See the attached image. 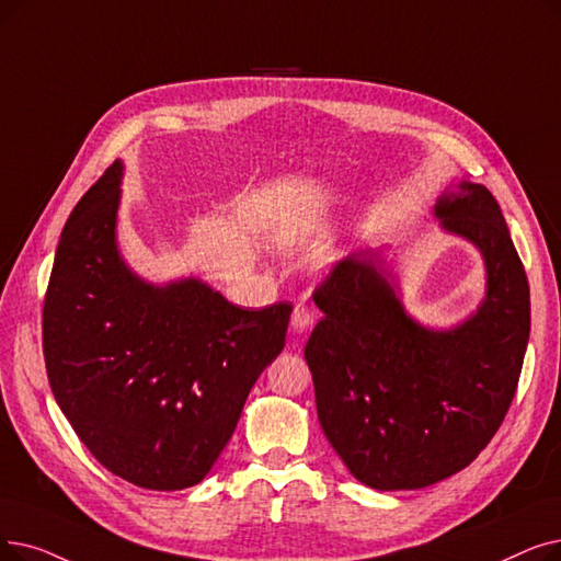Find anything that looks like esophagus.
<instances>
[{"label": "esophagus", "mask_w": 561, "mask_h": 561, "mask_svg": "<svg viewBox=\"0 0 561 561\" xmlns=\"http://www.w3.org/2000/svg\"><path fill=\"white\" fill-rule=\"evenodd\" d=\"M311 325H313V313L305 305H298L294 309V316H290V328H294L296 334H305Z\"/></svg>", "instance_id": "esophagus-1"}]
</instances>
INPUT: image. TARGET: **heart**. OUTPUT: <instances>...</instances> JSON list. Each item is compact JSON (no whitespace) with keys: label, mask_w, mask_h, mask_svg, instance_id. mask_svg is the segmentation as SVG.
I'll return each instance as SVG.
<instances>
[{"label":"heart","mask_w":561,"mask_h":561,"mask_svg":"<svg viewBox=\"0 0 561 561\" xmlns=\"http://www.w3.org/2000/svg\"><path fill=\"white\" fill-rule=\"evenodd\" d=\"M311 231H313L311 222L290 220V222H284L282 227H277L275 242L279 250H298L311 238Z\"/></svg>","instance_id":"obj_1"}]
</instances>
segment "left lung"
Here are the masks:
<instances>
[{"label":"left lung","instance_id":"1","mask_svg":"<svg viewBox=\"0 0 561 561\" xmlns=\"http://www.w3.org/2000/svg\"><path fill=\"white\" fill-rule=\"evenodd\" d=\"M433 217L483 259L485 294L468 319L428 328L410 316L385 250L341 261L313 294L325 316L305 359L319 422L376 491L426 489L468 468L500 428L527 351L529 284L493 194L460 181Z\"/></svg>","mask_w":561,"mask_h":561}]
</instances>
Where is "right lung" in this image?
Segmentation results:
<instances>
[{
    "label": "right lung",
    "instance_id": "right-lung-1",
    "mask_svg": "<svg viewBox=\"0 0 561 561\" xmlns=\"http://www.w3.org/2000/svg\"><path fill=\"white\" fill-rule=\"evenodd\" d=\"M124 162L72 208L43 307L53 394L112 474L149 491L199 483L282 351L288 302L242 309L199 277L153 284L121 256Z\"/></svg>",
    "mask_w": 561,
    "mask_h": 561
}]
</instances>
